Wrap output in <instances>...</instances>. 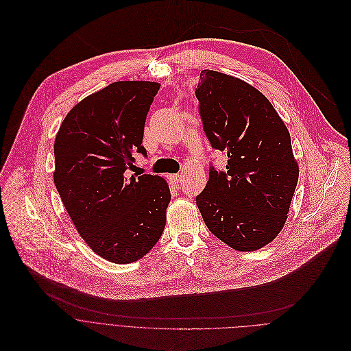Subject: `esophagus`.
<instances>
[{
	"mask_svg": "<svg viewBox=\"0 0 351 351\" xmlns=\"http://www.w3.org/2000/svg\"><path fill=\"white\" fill-rule=\"evenodd\" d=\"M169 180H170V182H171L173 185H177V184L180 182L181 177H180V174H173V176H169Z\"/></svg>",
	"mask_w": 351,
	"mask_h": 351,
	"instance_id": "1",
	"label": "esophagus"
}]
</instances>
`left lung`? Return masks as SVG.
Segmentation results:
<instances>
[{
  "label": "left lung",
  "instance_id": "obj_1",
  "mask_svg": "<svg viewBox=\"0 0 351 351\" xmlns=\"http://www.w3.org/2000/svg\"><path fill=\"white\" fill-rule=\"evenodd\" d=\"M196 98L210 144L228 155L226 173L210 169L199 212L230 247L258 250L288 220L299 180L291 134L265 95L238 77L202 70Z\"/></svg>",
  "mask_w": 351,
  "mask_h": 351
}]
</instances>
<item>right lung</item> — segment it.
<instances>
[{"label": "right lung", "instance_id": "add662e5", "mask_svg": "<svg viewBox=\"0 0 351 351\" xmlns=\"http://www.w3.org/2000/svg\"><path fill=\"white\" fill-rule=\"evenodd\" d=\"M155 82H116L86 97L55 136L53 182L84 242L102 258L128 264L160 239L171 199L159 176H131Z\"/></svg>", "mask_w": 351, "mask_h": 351}]
</instances>
